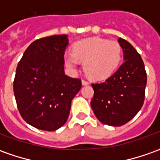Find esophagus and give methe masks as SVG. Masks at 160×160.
<instances>
[{"label": "esophagus", "instance_id": "obj_1", "mask_svg": "<svg viewBox=\"0 0 160 160\" xmlns=\"http://www.w3.org/2000/svg\"><path fill=\"white\" fill-rule=\"evenodd\" d=\"M81 83H82V85H83V86H87V85H89V82H88V81H87V80H81Z\"/></svg>", "mask_w": 160, "mask_h": 160}]
</instances>
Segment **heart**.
Masks as SVG:
<instances>
[{
  "label": "heart",
  "mask_w": 160,
  "mask_h": 160,
  "mask_svg": "<svg viewBox=\"0 0 160 160\" xmlns=\"http://www.w3.org/2000/svg\"><path fill=\"white\" fill-rule=\"evenodd\" d=\"M122 58V48L118 42L100 38L80 40L73 46V52L64 55V63L75 71L80 62L84 70L94 80H104L114 73Z\"/></svg>",
  "instance_id": "obj_1"
}]
</instances>
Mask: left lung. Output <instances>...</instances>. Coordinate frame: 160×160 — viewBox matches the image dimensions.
<instances>
[{
  "label": "left lung",
  "mask_w": 160,
  "mask_h": 160,
  "mask_svg": "<svg viewBox=\"0 0 160 160\" xmlns=\"http://www.w3.org/2000/svg\"><path fill=\"white\" fill-rule=\"evenodd\" d=\"M118 42L123 63L118 71L99 84H92L94 95L91 106L102 123L122 126L134 118L143 105L147 73L140 54L122 38Z\"/></svg>",
  "instance_id": "left-lung-1"
}]
</instances>
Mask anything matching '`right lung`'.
Returning <instances> with one entry per match:
<instances>
[{
	"label": "right lung",
	"instance_id": "right-lung-1",
	"mask_svg": "<svg viewBox=\"0 0 160 160\" xmlns=\"http://www.w3.org/2000/svg\"><path fill=\"white\" fill-rule=\"evenodd\" d=\"M67 35L46 37L32 42L16 69L13 92L19 111L30 125L54 131L68 118L71 102L81 80L64 73Z\"/></svg>",
	"mask_w": 160,
	"mask_h": 160
}]
</instances>
